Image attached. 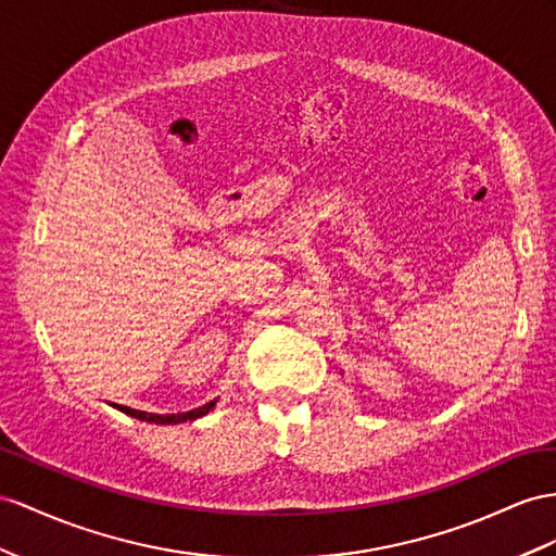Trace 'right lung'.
Here are the masks:
<instances>
[{
	"label": "right lung",
	"instance_id": "right-lung-1",
	"mask_svg": "<svg viewBox=\"0 0 556 556\" xmlns=\"http://www.w3.org/2000/svg\"><path fill=\"white\" fill-rule=\"evenodd\" d=\"M115 408H119L122 414L131 416V418H138V420H146V422H156V425H178V422H188V420H197L206 416L208 410L216 406V400L199 406L194 410H188V414H174V416H156V414H146V410H136V408H129V406H119V404H112Z\"/></svg>",
	"mask_w": 556,
	"mask_h": 556
}]
</instances>
